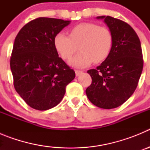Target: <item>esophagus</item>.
Masks as SVG:
<instances>
[{
  "label": "esophagus",
  "instance_id": "34e87169",
  "mask_svg": "<svg viewBox=\"0 0 150 150\" xmlns=\"http://www.w3.org/2000/svg\"><path fill=\"white\" fill-rule=\"evenodd\" d=\"M75 73H76V76H79L80 74H82V73H83V71H78V70H76V71H75Z\"/></svg>",
  "mask_w": 150,
  "mask_h": 150
}]
</instances>
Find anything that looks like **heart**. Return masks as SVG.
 Instances as JSON below:
<instances>
[{"mask_svg": "<svg viewBox=\"0 0 150 150\" xmlns=\"http://www.w3.org/2000/svg\"><path fill=\"white\" fill-rule=\"evenodd\" d=\"M112 37L110 30L104 26L90 22L79 24L71 29L70 36L59 32L54 38L55 50L64 59H69L78 50L80 52L69 61L74 67L83 68L93 62L100 63L110 52Z\"/></svg>", "mask_w": 150, "mask_h": 150, "instance_id": "obj_1", "label": "heart"}]
</instances>
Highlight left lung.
Wrapping results in <instances>:
<instances>
[{
	"mask_svg": "<svg viewBox=\"0 0 150 150\" xmlns=\"http://www.w3.org/2000/svg\"><path fill=\"white\" fill-rule=\"evenodd\" d=\"M104 19L112 37L110 52L97 67L87 71L91 84L86 90L88 100L103 109L120 107L132 96L143 71L142 50L138 36L126 22L112 17Z\"/></svg>",
	"mask_w": 150,
	"mask_h": 150,
	"instance_id": "1",
	"label": "left lung"
}]
</instances>
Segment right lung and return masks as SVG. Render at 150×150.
I'll list each match as a JSON object with an SVG mask.
<instances>
[{
  "label": "right lung",
  "mask_w": 150,
  "mask_h": 150,
  "mask_svg": "<svg viewBox=\"0 0 150 150\" xmlns=\"http://www.w3.org/2000/svg\"><path fill=\"white\" fill-rule=\"evenodd\" d=\"M71 21L40 17L24 26L10 58L14 87L28 105L46 110L59 104L75 72L59 56L54 38Z\"/></svg>",
  "instance_id": "obj_1"
}]
</instances>
